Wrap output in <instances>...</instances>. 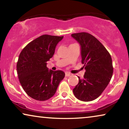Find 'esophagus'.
<instances>
[{
	"instance_id": "34e87169",
	"label": "esophagus",
	"mask_w": 129,
	"mask_h": 129,
	"mask_svg": "<svg viewBox=\"0 0 129 129\" xmlns=\"http://www.w3.org/2000/svg\"><path fill=\"white\" fill-rule=\"evenodd\" d=\"M71 75V74L70 73V72H65V76H66V77H70Z\"/></svg>"
}]
</instances>
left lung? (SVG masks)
<instances>
[{
    "label": "left lung",
    "instance_id": "obj_1",
    "mask_svg": "<svg viewBox=\"0 0 129 129\" xmlns=\"http://www.w3.org/2000/svg\"><path fill=\"white\" fill-rule=\"evenodd\" d=\"M81 45L82 63L86 71L83 79L73 89L79 100L89 102L100 96L109 84L113 75V68L109 52L98 40L86 32L72 34Z\"/></svg>",
    "mask_w": 129,
    "mask_h": 129
}]
</instances>
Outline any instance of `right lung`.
Returning a JSON list of instances; mask_svg holds the SVG:
<instances>
[{"label":"right lung","mask_w":129,"mask_h":129,"mask_svg":"<svg viewBox=\"0 0 129 129\" xmlns=\"http://www.w3.org/2000/svg\"><path fill=\"white\" fill-rule=\"evenodd\" d=\"M63 37L44 34L29 43L20 54L18 77L23 89L33 99L43 101L51 98L64 79L62 71H49L47 67V62Z\"/></svg>","instance_id":"add662e5"}]
</instances>
